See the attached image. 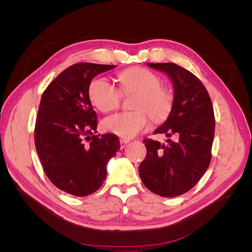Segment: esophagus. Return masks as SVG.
Listing matches in <instances>:
<instances>
[{
  "label": "esophagus",
  "instance_id": "1",
  "mask_svg": "<svg viewBox=\"0 0 252 252\" xmlns=\"http://www.w3.org/2000/svg\"><path fill=\"white\" fill-rule=\"evenodd\" d=\"M128 143H129L128 140H124V139L120 140V146H121V148H122V149L125 148V147L127 146V145H128Z\"/></svg>",
  "mask_w": 252,
  "mask_h": 252
}]
</instances>
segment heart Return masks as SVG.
<instances>
[{
	"instance_id": "b5f03b06",
	"label": "heart",
	"mask_w": 252,
	"mask_h": 252,
	"mask_svg": "<svg viewBox=\"0 0 252 252\" xmlns=\"http://www.w3.org/2000/svg\"><path fill=\"white\" fill-rule=\"evenodd\" d=\"M119 79L124 94H136L132 102V108L136 110L113 114L103 121L102 126L106 131L131 139L148 128V112L154 120L167 117L172 106V95L169 90L161 87L158 75L146 68H130L122 72ZM88 94L91 103L102 112L117 108L121 101L119 89L105 77H96L91 81Z\"/></svg>"
}]
</instances>
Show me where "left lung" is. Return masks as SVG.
<instances>
[{
    "label": "left lung",
    "mask_w": 252,
    "mask_h": 252,
    "mask_svg": "<svg viewBox=\"0 0 252 252\" xmlns=\"http://www.w3.org/2000/svg\"><path fill=\"white\" fill-rule=\"evenodd\" d=\"M167 74L173 86L168 118L154 133L174 135L167 144L144 140L147 155L139 167L143 184L164 197L178 196L191 189L207 170L215 138V113L210 96L194 74L173 63H147Z\"/></svg>",
    "instance_id": "8db88e82"
}]
</instances>
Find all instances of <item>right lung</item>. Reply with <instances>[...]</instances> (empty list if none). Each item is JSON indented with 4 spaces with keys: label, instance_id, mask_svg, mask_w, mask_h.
<instances>
[{
    "label": "right lung",
    "instance_id": "right-lung-1",
    "mask_svg": "<svg viewBox=\"0 0 252 252\" xmlns=\"http://www.w3.org/2000/svg\"><path fill=\"white\" fill-rule=\"evenodd\" d=\"M116 65L78 63L53 80L42 95L34 143L43 169L63 191L85 196L100 188L107 164L117 155V135L96 133V114L88 89L98 73Z\"/></svg>",
    "mask_w": 252,
    "mask_h": 252
}]
</instances>
